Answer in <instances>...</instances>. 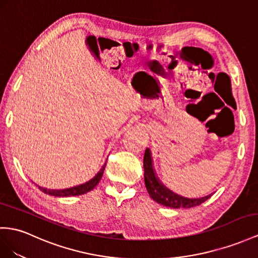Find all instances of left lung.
<instances>
[{
  "mask_svg": "<svg viewBox=\"0 0 258 258\" xmlns=\"http://www.w3.org/2000/svg\"><path fill=\"white\" fill-rule=\"evenodd\" d=\"M144 171H145V184L150 197L157 203H159L163 206L171 207V208H192L198 205L203 204L205 201H207L210 195L202 198H194L189 200L174 194L171 192L167 187L159 182L154 172L153 161H151L150 150L147 148L145 151L144 156Z\"/></svg>",
  "mask_w": 258,
  "mask_h": 258,
  "instance_id": "8db88e82",
  "label": "left lung"
}]
</instances>
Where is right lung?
Here are the masks:
<instances>
[{
    "mask_svg": "<svg viewBox=\"0 0 258 258\" xmlns=\"http://www.w3.org/2000/svg\"><path fill=\"white\" fill-rule=\"evenodd\" d=\"M104 167H105V163H104V166L101 168V170L97 173V175L94 177V179H91L87 183L82 184V185L71 187V188H66V189H48V188L39 186V189H41L42 192L45 193V194H49V195H52V196H57V197L77 196V195L85 194V193H87V192H89V190L94 188L99 183V181H100V179L102 177V174H103Z\"/></svg>",
    "mask_w": 258,
    "mask_h": 258,
    "instance_id": "right-lung-1",
    "label": "right lung"
}]
</instances>
